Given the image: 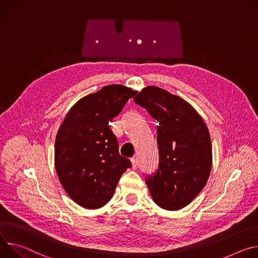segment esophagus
Segmentation results:
<instances>
[{
    "mask_svg": "<svg viewBox=\"0 0 258 258\" xmlns=\"http://www.w3.org/2000/svg\"><path fill=\"white\" fill-rule=\"evenodd\" d=\"M131 163H132V168H133V169H136V168H137V165H138L137 159L132 158V159H131Z\"/></svg>",
    "mask_w": 258,
    "mask_h": 258,
    "instance_id": "obj_1",
    "label": "esophagus"
}]
</instances>
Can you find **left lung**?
<instances>
[{"label":"left lung","instance_id":"left-lung-1","mask_svg":"<svg viewBox=\"0 0 258 258\" xmlns=\"http://www.w3.org/2000/svg\"><path fill=\"white\" fill-rule=\"evenodd\" d=\"M134 101L157 120L160 163L146 183L154 202L165 210L187 206L203 189L212 166L209 130L198 111L179 96L148 86Z\"/></svg>","mask_w":258,"mask_h":258}]
</instances>
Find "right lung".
Instances as JSON below:
<instances>
[{"instance_id": "add662e5", "label": "right lung", "mask_w": 258, "mask_h": 258, "mask_svg": "<svg viewBox=\"0 0 258 258\" xmlns=\"http://www.w3.org/2000/svg\"><path fill=\"white\" fill-rule=\"evenodd\" d=\"M137 91L107 85L86 95L69 110L55 139L54 164L70 198L87 209L104 206L131 162L120 156L118 140L109 129Z\"/></svg>"}]
</instances>
